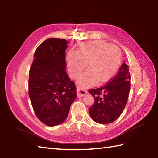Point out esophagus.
<instances>
[{
  "instance_id": "1",
  "label": "esophagus",
  "mask_w": 158,
  "mask_h": 158,
  "mask_svg": "<svg viewBox=\"0 0 158 158\" xmlns=\"http://www.w3.org/2000/svg\"><path fill=\"white\" fill-rule=\"evenodd\" d=\"M76 89H77V95H78V97H81L85 96V94L87 93L86 90L83 89L82 87H81L80 86H77Z\"/></svg>"
}]
</instances>
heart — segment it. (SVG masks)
<instances>
[{
	"instance_id": "heart-1",
	"label": "heart",
	"mask_w": 158,
	"mask_h": 158,
	"mask_svg": "<svg viewBox=\"0 0 158 158\" xmlns=\"http://www.w3.org/2000/svg\"><path fill=\"white\" fill-rule=\"evenodd\" d=\"M69 74L82 86L93 85L97 80L106 82L116 73L122 62V52L115 45L97 40L81 43L76 51H69L66 57Z\"/></svg>"
}]
</instances>
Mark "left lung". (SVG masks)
<instances>
[{
  "label": "left lung",
  "mask_w": 158,
  "mask_h": 158,
  "mask_svg": "<svg viewBox=\"0 0 158 158\" xmlns=\"http://www.w3.org/2000/svg\"><path fill=\"white\" fill-rule=\"evenodd\" d=\"M129 67L123 64L118 74L100 88L89 90L94 99L89 108L91 118L99 124H110L120 117L127 105L130 91Z\"/></svg>",
  "instance_id": "1"
}]
</instances>
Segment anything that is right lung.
I'll list each match as a JSON object with an SVG mask.
<instances>
[{
	"mask_svg": "<svg viewBox=\"0 0 158 158\" xmlns=\"http://www.w3.org/2000/svg\"><path fill=\"white\" fill-rule=\"evenodd\" d=\"M68 42L48 38L36 48L29 72V96L37 118L48 127L63 123L76 98L75 84L65 72Z\"/></svg>",
	"mask_w": 158,
	"mask_h": 158,
	"instance_id": "obj_1",
	"label": "right lung"
}]
</instances>
